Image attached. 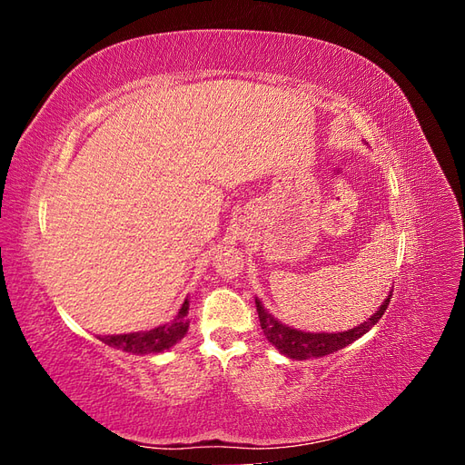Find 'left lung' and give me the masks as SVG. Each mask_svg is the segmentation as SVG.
Masks as SVG:
<instances>
[{"instance_id": "8db88e82", "label": "left lung", "mask_w": 465, "mask_h": 465, "mask_svg": "<svg viewBox=\"0 0 465 465\" xmlns=\"http://www.w3.org/2000/svg\"><path fill=\"white\" fill-rule=\"evenodd\" d=\"M391 299V291L388 294V299L382 302V306L364 322L361 326L349 330V331H341V333H311V331H301L285 326L279 320H275L270 312L265 311L262 306V302L256 299V308H258V318H260V326L267 337V341L273 343L281 353L297 359V361H304L311 357H323L335 353L343 347H347L349 343H353L355 340H359L361 335L367 333L374 323L384 316L386 308L390 304Z\"/></svg>"}]
</instances>
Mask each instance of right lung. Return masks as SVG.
<instances>
[{
  "instance_id": "add662e5",
  "label": "right lung",
  "mask_w": 465,
  "mask_h": 465,
  "mask_svg": "<svg viewBox=\"0 0 465 465\" xmlns=\"http://www.w3.org/2000/svg\"><path fill=\"white\" fill-rule=\"evenodd\" d=\"M188 299L182 304L178 314L173 322L163 323V326L149 330V331H135V333H124V335H104L98 340L104 341L110 347H118L125 353H161V351L173 347L178 340L186 335L188 331Z\"/></svg>"
}]
</instances>
